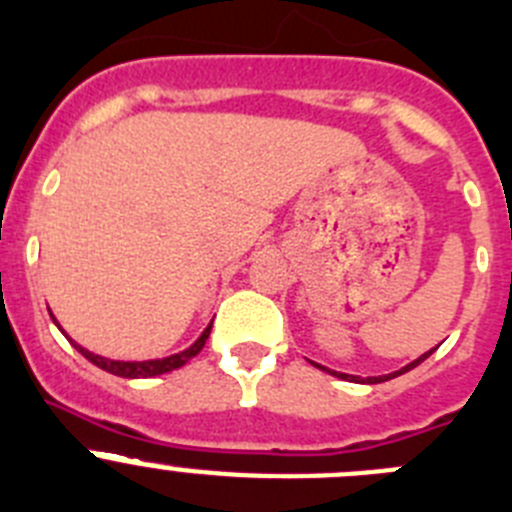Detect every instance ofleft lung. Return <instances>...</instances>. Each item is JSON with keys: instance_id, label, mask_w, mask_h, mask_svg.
<instances>
[{"instance_id": "obj_1", "label": "left lung", "mask_w": 512, "mask_h": 512, "mask_svg": "<svg viewBox=\"0 0 512 512\" xmlns=\"http://www.w3.org/2000/svg\"><path fill=\"white\" fill-rule=\"evenodd\" d=\"M432 351H434V348H432ZM432 351L422 353V356H419V358H417V361H412V364H407V366H404V369L394 371V374H386V376H366V379H361V376L341 374V371H331V369H326V366H321V364H315V366H318V369H323V371H328V374L338 376V379H346V381H356V384H381V381H389V379H394V376H401V374H407V371H412V369H414V366H419V364H422L424 358H429V356H432Z\"/></svg>"}]
</instances>
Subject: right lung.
Masks as SVG:
<instances>
[{"instance_id": "add662e5", "label": "right lung", "mask_w": 512, "mask_h": 512, "mask_svg": "<svg viewBox=\"0 0 512 512\" xmlns=\"http://www.w3.org/2000/svg\"><path fill=\"white\" fill-rule=\"evenodd\" d=\"M52 321H55V318H52ZM209 333H212V323L204 328L202 336L191 343L186 351H179V353H174V356H166V358H154V361H113V358H103V356H98V353H90L88 348L78 346L73 338H70V343H73V346L78 348L85 358H88L90 364H95L98 369L108 371V374L123 376V379H151V376H161V374H169V371H174V369H181L186 361H191V358L202 351L204 343H207V338H209Z\"/></svg>"}]
</instances>
